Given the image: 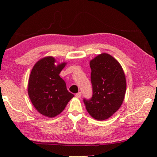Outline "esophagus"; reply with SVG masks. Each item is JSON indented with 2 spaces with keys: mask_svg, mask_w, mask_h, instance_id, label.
I'll use <instances>...</instances> for the list:
<instances>
[{
  "mask_svg": "<svg viewBox=\"0 0 157 157\" xmlns=\"http://www.w3.org/2000/svg\"><path fill=\"white\" fill-rule=\"evenodd\" d=\"M81 95H82L81 92H78V94H75V97L78 98H81Z\"/></svg>",
  "mask_w": 157,
  "mask_h": 157,
  "instance_id": "obj_1",
  "label": "esophagus"
}]
</instances>
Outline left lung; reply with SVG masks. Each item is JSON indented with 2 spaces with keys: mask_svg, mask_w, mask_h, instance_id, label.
I'll list each match as a JSON object with an SVG mask.
<instances>
[{
  "mask_svg": "<svg viewBox=\"0 0 157 157\" xmlns=\"http://www.w3.org/2000/svg\"><path fill=\"white\" fill-rule=\"evenodd\" d=\"M92 98L84 99L88 113L98 121H104L119 109L126 92L123 68L115 58L102 53L90 62Z\"/></svg>",
  "mask_w": 157,
  "mask_h": 157,
  "instance_id": "1",
  "label": "left lung"
}]
</instances>
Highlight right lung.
Instances as JSON below:
<instances>
[{"label":"right lung","instance_id":"obj_1","mask_svg":"<svg viewBox=\"0 0 157 157\" xmlns=\"http://www.w3.org/2000/svg\"><path fill=\"white\" fill-rule=\"evenodd\" d=\"M55 62L52 57L38 61L33 66L28 82V92L32 103L39 113L49 118L62 113L74 97L59 76L66 63L56 66Z\"/></svg>","mask_w":157,"mask_h":157}]
</instances>
